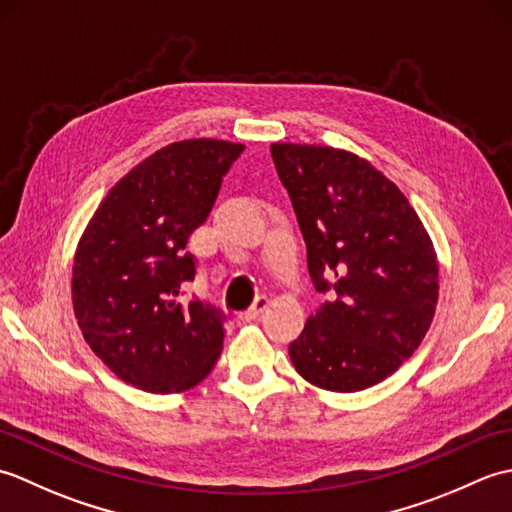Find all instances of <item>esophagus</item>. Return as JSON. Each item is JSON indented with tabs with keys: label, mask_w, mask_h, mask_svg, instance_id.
Returning <instances> with one entry per match:
<instances>
[{
	"label": "esophagus",
	"mask_w": 512,
	"mask_h": 512,
	"mask_svg": "<svg viewBox=\"0 0 512 512\" xmlns=\"http://www.w3.org/2000/svg\"><path fill=\"white\" fill-rule=\"evenodd\" d=\"M266 306H268V301H266L264 297H259V299L253 303V308L246 310V312H242V314H237V321H239V323L257 321L259 317H262V312L266 310Z\"/></svg>",
	"instance_id": "34e87169"
}]
</instances>
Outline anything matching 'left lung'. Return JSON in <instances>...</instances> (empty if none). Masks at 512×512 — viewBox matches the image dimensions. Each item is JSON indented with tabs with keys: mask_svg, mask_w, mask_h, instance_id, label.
I'll list each match as a JSON object with an SVG mask.
<instances>
[{
	"mask_svg": "<svg viewBox=\"0 0 512 512\" xmlns=\"http://www.w3.org/2000/svg\"><path fill=\"white\" fill-rule=\"evenodd\" d=\"M308 270L330 299L288 347L297 372L328 391H361L418 350L438 306V259L418 213L365 158L273 143Z\"/></svg>",
	"mask_w": 512,
	"mask_h": 512,
	"instance_id": "1",
	"label": "left lung"
}]
</instances>
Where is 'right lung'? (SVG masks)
Masks as SVG:
<instances>
[{"mask_svg":"<svg viewBox=\"0 0 512 512\" xmlns=\"http://www.w3.org/2000/svg\"><path fill=\"white\" fill-rule=\"evenodd\" d=\"M242 151L213 138L162 147L114 184L85 228L72 268L74 317L127 385L149 394L191 389L222 352L224 314L180 299L195 279L184 248Z\"/></svg>","mask_w":512,"mask_h":512,"instance_id":"right-lung-1","label":"right lung"}]
</instances>
